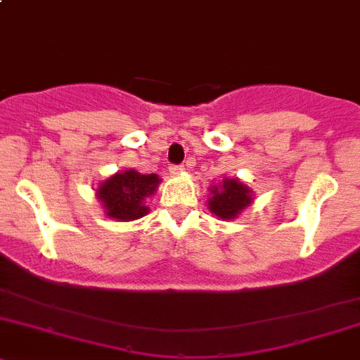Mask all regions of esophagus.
<instances>
[{
	"mask_svg": "<svg viewBox=\"0 0 360 360\" xmlns=\"http://www.w3.org/2000/svg\"><path fill=\"white\" fill-rule=\"evenodd\" d=\"M169 170H170V174H181L184 170V167L183 165H170Z\"/></svg>",
	"mask_w": 360,
	"mask_h": 360,
	"instance_id": "1",
	"label": "esophagus"
}]
</instances>
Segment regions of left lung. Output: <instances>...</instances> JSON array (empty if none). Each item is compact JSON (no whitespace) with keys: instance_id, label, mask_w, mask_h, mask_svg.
I'll list each match as a JSON object with an SVG mask.
<instances>
[{"instance_id":"obj_1","label":"left lung","mask_w":360,"mask_h":360,"mask_svg":"<svg viewBox=\"0 0 360 360\" xmlns=\"http://www.w3.org/2000/svg\"><path fill=\"white\" fill-rule=\"evenodd\" d=\"M251 190L239 179L225 177L223 183L211 188L207 198L209 211L221 219H233L251 204Z\"/></svg>"}]
</instances>
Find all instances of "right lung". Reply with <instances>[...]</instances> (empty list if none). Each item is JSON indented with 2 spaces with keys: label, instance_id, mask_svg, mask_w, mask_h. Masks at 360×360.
Returning <instances> with one entry per match:
<instances>
[{
  "label": "right lung",
  "instance_id": "right-lung-1",
  "mask_svg": "<svg viewBox=\"0 0 360 360\" xmlns=\"http://www.w3.org/2000/svg\"><path fill=\"white\" fill-rule=\"evenodd\" d=\"M160 184L156 174H141L130 169L117 172L100 183L96 197L102 202L105 214L117 221H131L149 212L146 198L151 197Z\"/></svg>",
  "mask_w": 360,
  "mask_h": 360
}]
</instances>
